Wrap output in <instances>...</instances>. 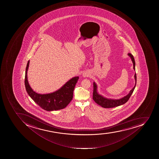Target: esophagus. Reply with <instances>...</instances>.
<instances>
[{"mask_svg":"<svg viewBox=\"0 0 159 159\" xmlns=\"http://www.w3.org/2000/svg\"><path fill=\"white\" fill-rule=\"evenodd\" d=\"M90 74L89 72H85L83 73V76L84 77H88V76H89Z\"/></svg>","mask_w":159,"mask_h":159,"instance_id":"1","label":"esophagus"}]
</instances>
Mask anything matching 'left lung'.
<instances>
[{
	"mask_svg": "<svg viewBox=\"0 0 159 159\" xmlns=\"http://www.w3.org/2000/svg\"><path fill=\"white\" fill-rule=\"evenodd\" d=\"M128 55L131 58V61H132L133 65H134V70H135V63L134 56L131 53H129ZM134 78H135V86L130 90L129 94L126 95V96L123 97L122 98L117 100L108 99L105 98L100 95L98 94L97 92V86H96L95 83L94 82L93 83V99L94 100V101L96 103L100 105L101 107L104 108H113L114 107H118L120 105H122L123 104L125 103L129 100L131 94H133L134 88H135L136 84H137V75H136V73L134 74Z\"/></svg>",
	"mask_w": 159,
	"mask_h": 159,
	"instance_id": "8db88e82",
	"label": "left lung"
}]
</instances>
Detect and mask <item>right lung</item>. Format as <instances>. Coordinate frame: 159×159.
<instances>
[{"mask_svg":"<svg viewBox=\"0 0 159 159\" xmlns=\"http://www.w3.org/2000/svg\"><path fill=\"white\" fill-rule=\"evenodd\" d=\"M30 61L25 69V89L29 96L42 108L47 111H54L63 109L71 102L73 96V91L79 77H75L67 82L60 89L53 93L40 94L34 91L28 83L27 71Z\"/></svg>","mask_w":159,"mask_h":159,"instance_id":"obj_1","label":"right lung"}]
</instances>
